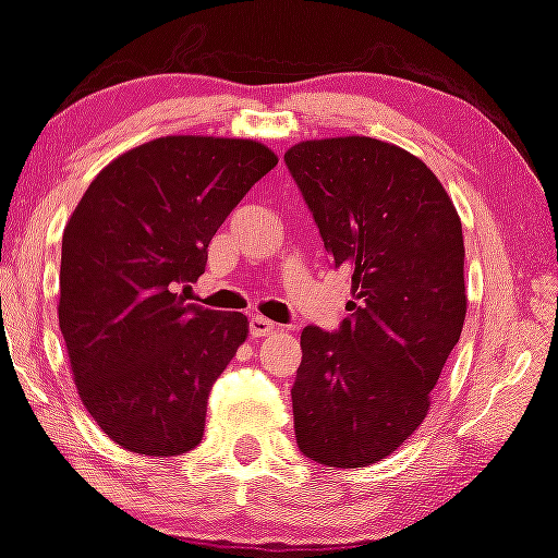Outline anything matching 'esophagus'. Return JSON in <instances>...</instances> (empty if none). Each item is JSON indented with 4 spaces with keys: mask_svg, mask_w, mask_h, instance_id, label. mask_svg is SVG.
<instances>
[{
    "mask_svg": "<svg viewBox=\"0 0 558 558\" xmlns=\"http://www.w3.org/2000/svg\"><path fill=\"white\" fill-rule=\"evenodd\" d=\"M276 329H278V324L266 319V317H260V314H253V317L248 319V331H251L253 339L268 337V333H272Z\"/></svg>",
    "mask_w": 558,
    "mask_h": 558,
    "instance_id": "1",
    "label": "esophagus"
}]
</instances>
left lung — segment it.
<instances>
[{"label": "left lung", "instance_id": "1", "mask_svg": "<svg viewBox=\"0 0 558 558\" xmlns=\"http://www.w3.org/2000/svg\"><path fill=\"white\" fill-rule=\"evenodd\" d=\"M286 166L333 268L351 272L339 329L305 327L292 385L300 451L363 469L412 437L465 319L463 234L437 175L368 136L302 141Z\"/></svg>", "mask_w": 558, "mask_h": 558}]
</instances>
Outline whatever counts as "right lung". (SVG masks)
<instances>
[{"label":"right lung","instance_id":"1","mask_svg":"<svg viewBox=\"0 0 558 558\" xmlns=\"http://www.w3.org/2000/svg\"><path fill=\"white\" fill-rule=\"evenodd\" d=\"M276 166L258 141L166 136L111 160L75 207L58 322L80 400L119 447L180 456L202 441L248 319L185 305L175 288L205 272L211 236Z\"/></svg>","mask_w":558,"mask_h":558}]
</instances>
